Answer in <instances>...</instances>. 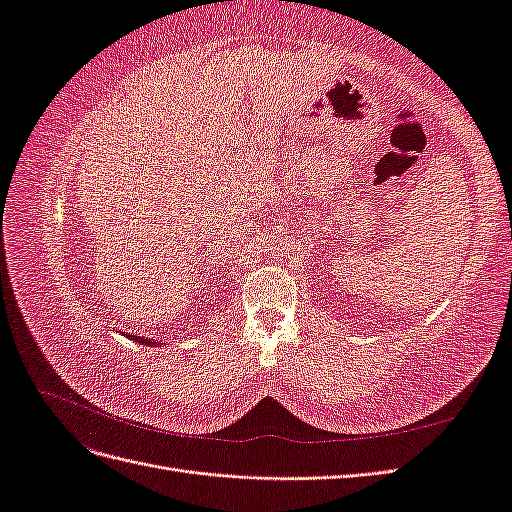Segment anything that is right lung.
I'll return each instance as SVG.
<instances>
[{
	"label": "right lung",
	"mask_w": 512,
	"mask_h": 512,
	"mask_svg": "<svg viewBox=\"0 0 512 512\" xmlns=\"http://www.w3.org/2000/svg\"><path fill=\"white\" fill-rule=\"evenodd\" d=\"M123 335H128L130 339H136L138 344H143V346H153V344H158V342H153V339H145V337H141V335H130V333H123Z\"/></svg>",
	"instance_id": "right-lung-1"
}]
</instances>
